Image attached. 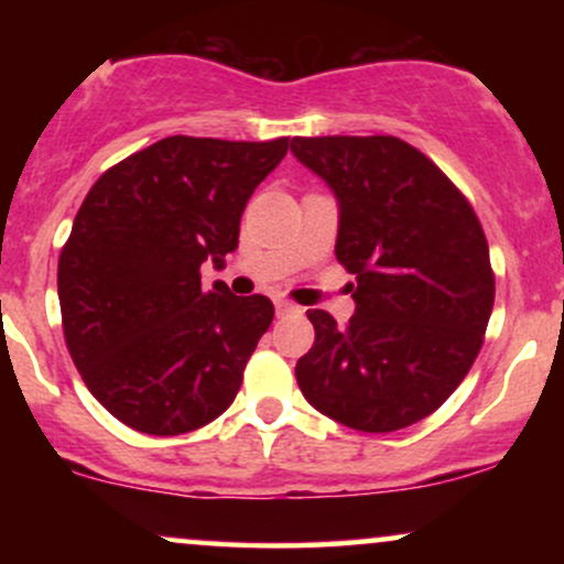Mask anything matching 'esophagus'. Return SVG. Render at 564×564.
Segmentation results:
<instances>
[{"mask_svg":"<svg viewBox=\"0 0 564 564\" xmlns=\"http://www.w3.org/2000/svg\"><path fill=\"white\" fill-rule=\"evenodd\" d=\"M275 310H278V315L300 313V307H296V304H294V302H289V300H278V302H275Z\"/></svg>","mask_w":564,"mask_h":564,"instance_id":"1","label":"esophagus"}]
</instances>
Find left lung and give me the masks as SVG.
<instances>
[{
	"mask_svg": "<svg viewBox=\"0 0 564 564\" xmlns=\"http://www.w3.org/2000/svg\"><path fill=\"white\" fill-rule=\"evenodd\" d=\"M291 151L339 198L336 260L355 315L307 310L315 341L296 360L307 403L360 432L422 422L462 384L496 300L475 209L432 159L392 134L294 138Z\"/></svg>",
	"mask_w": 564,
	"mask_h": 564,
	"instance_id": "8db88e82",
	"label": "left lung"
}]
</instances>
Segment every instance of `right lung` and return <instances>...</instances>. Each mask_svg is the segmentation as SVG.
I'll use <instances>...</instances> for the list:
<instances>
[{
	"mask_svg": "<svg viewBox=\"0 0 564 564\" xmlns=\"http://www.w3.org/2000/svg\"><path fill=\"white\" fill-rule=\"evenodd\" d=\"M289 138L174 134L89 187L57 260L63 336L97 403L145 435H185L236 398L273 302L200 289V264L238 246L254 187Z\"/></svg>",
	"mask_w": 564,
	"mask_h": 564,
	"instance_id": "add662e5",
	"label": "right lung"
}]
</instances>
